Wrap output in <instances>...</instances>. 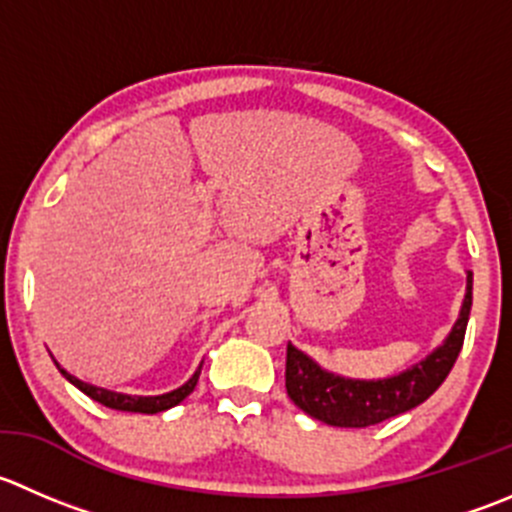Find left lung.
<instances>
[{
  "label": "left lung",
  "instance_id": "1",
  "mask_svg": "<svg viewBox=\"0 0 512 512\" xmlns=\"http://www.w3.org/2000/svg\"><path fill=\"white\" fill-rule=\"evenodd\" d=\"M470 305H473V272H468L463 307L443 345L435 347L428 357L410 365L408 370L393 377H382V380L335 375L287 342V395L302 413L335 428H367V425H377L400 413H408L425 403L453 370L465 340Z\"/></svg>",
  "mask_w": 512,
  "mask_h": 512
}]
</instances>
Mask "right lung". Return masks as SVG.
Wrapping results in <instances>:
<instances>
[{"label":"right lung","instance_id":"1","mask_svg":"<svg viewBox=\"0 0 512 512\" xmlns=\"http://www.w3.org/2000/svg\"><path fill=\"white\" fill-rule=\"evenodd\" d=\"M54 365H57V362H54ZM200 370H202V365L197 367L195 375H192L190 380L185 382V385H180V388L172 390V393L147 395V398H142V395H124V393H114V390L97 388V385H89V382H82V380H79V377L69 375V372L64 370V367H59V372H62V375L67 377L69 382H72L74 388H79L84 395H89V398H92V400L102 403L104 408L124 410V413H145V415H155V413H162V410H170V408H175V405H180L182 400H185L187 395H190L192 390H195L197 380H200Z\"/></svg>","mask_w":512,"mask_h":512}]
</instances>
